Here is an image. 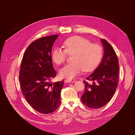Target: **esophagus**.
<instances>
[{
    "mask_svg": "<svg viewBox=\"0 0 135 135\" xmlns=\"http://www.w3.org/2000/svg\"><path fill=\"white\" fill-rule=\"evenodd\" d=\"M75 80H66V82H68V83H70V82H71V83H74V82H75Z\"/></svg>",
    "mask_w": 135,
    "mask_h": 135,
    "instance_id": "1",
    "label": "esophagus"
}]
</instances>
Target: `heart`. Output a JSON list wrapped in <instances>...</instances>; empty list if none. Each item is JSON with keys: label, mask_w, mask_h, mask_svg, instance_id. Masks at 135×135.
Masks as SVG:
<instances>
[{"label": "heart", "mask_w": 135, "mask_h": 135, "mask_svg": "<svg viewBox=\"0 0 135 135\" xmlns=\"http://www.w3.org/2000/svg\"><path fill=\"white\" fill-rule=\"evenodd\" d=\"M65 50L55 47L52 52V59L57 65L64 64L68 54L73 55V62L68 64L60 70L63 78L71 79L83 69L89 72L94 70L99 65L103 55L101 46L91 43L88 40L79 36L68 38L64 42Z\"/></svg>", "instance_id": "1"}]
</instances>
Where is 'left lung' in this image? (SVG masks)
<instances>
[{
  "instance_id": "8db88e82",
  "label": "left lung",
  "mask_w": 135,
  "mask_h": 135,
  "mask_svg": "<svg viewBox=\"0 0 135 135\" xmlns=\"http://www.w3.org/2000/svg\"><path fill=\"white\" fill-rule=\"evenodd\" d=\"M104 49L103 60L94 71L86 79L93 82L89 84L84 81L85 89L81 96L82 103L92 108H99L112 98L119 83V64L114 49L105 40L102 39Z\"/></svg>"
}]
</instances>
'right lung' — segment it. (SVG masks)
I'll return each mask as SVG.
<instances>
[{
    "label": "right lung",
    "instance_id": "1",
    "mask_svg": "<svg viewBox=\"0 0 135 135\" xmlns=\"http://www.w3.org/2000/svg\"><path fill=\"white\" fill-rule=\"evenodd\" d=\"M58 35L45 36L32 42L21 61L19 81L22 93L29 104L42 114L59 107L64 81L51 83L56 75L51 57L52 46Z\"/></svg>",
    "mask_w": 135,
    "mask_h": 135
}]
</instances>
